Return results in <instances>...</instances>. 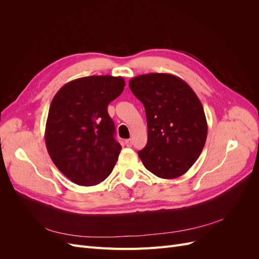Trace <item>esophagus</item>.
Wrapping results in <instances>:
<instances>
[{
	"label": "esophagus",
	"instance_id": "esophagus-1",
	"mask_svg": "<svg viewBox=\"0 0 259 259\" xmlns=\"http://www.w3.org/2000/svg\"><path fill=\"white\" fill-rule=\"evenodd\" d=\"M125 145H126L127 147H132V145H133V142L131 139H127V140H125Z\"/></svg>",
	"mask_w": 259,
	"mask_h": 259
}]
</instances>
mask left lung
Masks as SVG:
<instances>
[{
    "instance_id": "obj_1",
    "label": "left lung",
    "mask_w": 259,
    "mask_h": 259,
    "mask_svg": "<svg viewBox=\"0 0 259 259\" xmlns=\"http://www.w3.org/2000/svg\"><path fill=\"white\" fill-rule=\"evenodd\" d=\"M145 107L148 142L138 151L145 167L164 179L184 175L198 160L207 136L204 109L192 89L168 73H148L130 81Z\"/></svg>"
}]
</instances>
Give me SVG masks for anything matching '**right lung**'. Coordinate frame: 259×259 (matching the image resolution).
I'll return each instance as SVG.
<instances>
[{
	"label": "right lung",
	"instance_id": "right-lung-1",
	"mask_svg": "<svg viewBox=\"0 0 259 259\" xmlns=\"http://www.w3.org/2000/svg\"><path fill=\"white\" fill-rule=\"evenodd\" d=\"M122 76L91 75L65 84L54 96L45 127L52 161L72 183L97 185L121 152L108 105L121 95Z\"/></svg>",
	"mask_w": 259,
	"mask_h": 259
}]
</instances>
